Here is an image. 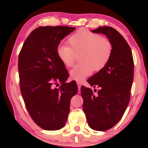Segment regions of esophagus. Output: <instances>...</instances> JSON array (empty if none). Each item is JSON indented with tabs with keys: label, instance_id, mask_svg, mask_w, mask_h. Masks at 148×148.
I'll return each instance as SVG.
<instances>
[{
	"label": "esophagus",
	"instance_id": "obj_1",
	"mask_svg": "<svg viewBox=\"0 0 148 148\" xmlns=\"http://www.w3.org/2000/svg\"><path fill=\"white\" fill-rule=\"evenodd\" d=\"M77 86H78V88H79V90L80 91V88H81V84L80 82H77Z\"/></svg>",
	"mask_w": 148,
	"mask_h": 148
}]
</instances>
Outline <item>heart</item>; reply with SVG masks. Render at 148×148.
<instances>
[{
	"mask_svg": "<svg viewBox=\"0 0 148 148\" xmlns=\"http://www.w3.org/2000/svg\"><path fill=\"white\" fill-rule=\"evenodd\" d=\"M68 46L60 45L56 54L60 62L66 67L74 64L76 55L80 53L81 62L70 70L69 76L74 81H83L92 72L104 68L113 53V45L108 39L90 30L81 28L67 39Z\"/></svg>",
	"mask_w": 148,
	"mask_h": 148,
	"instance_id": "obj_1",
	"label": "heart"
}]
</instances>
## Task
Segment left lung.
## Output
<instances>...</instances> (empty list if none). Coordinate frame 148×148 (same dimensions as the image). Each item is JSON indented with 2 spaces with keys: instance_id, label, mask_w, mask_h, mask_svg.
Returning <instances> with one entry per match:
<instances>
[{
  "instance_id": "1",
  "label": "left lung",
  "mask_w": 148,
  "mask_h": 148,
  "mask_svg": "<svg viewBox=\"0 0 148 148\" xmlns=\"http://www.w3.org/2000/svg\"><path fill=\"white\" fill-rule=\"evenodd\" d=\"M92 32L108 37L113 45V53L104 68L87 80L91 86L99 88L97 92L95 94L90 88L81 86L83 109L91 129L106 131L120 121L130 102L134 79L133 56L123 35L112 27H99Z\"/></svg>"
}]
</instances>
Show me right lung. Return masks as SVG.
Returning <instances> with one entry per match:
<instances>
[{
    "label": "right lung",
    "instance_id": "right-lung-1",
    "mask_svg": "<svg viewBox=\"0 0 148 148\" xmlns=\"http://www.w3.org/2000/svg\"><path fill=\"white\" fill-rule=\"evenodd\" d=\"M74 27L40 26L27 37L18 55L20 90L33 121L43 130L62 128L69 113L70 100L76 95V84L65 83L67 70L56 54L62 39ZM61 85L58 88L54 85Z\"/></svg>",
    "mask_w": 148,
    "mask_h": 148
}]
</instances>
